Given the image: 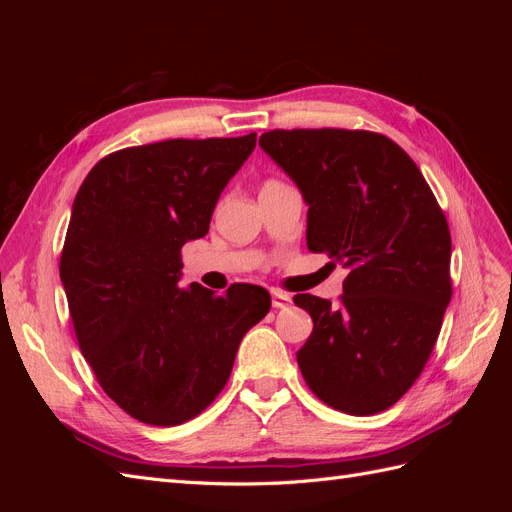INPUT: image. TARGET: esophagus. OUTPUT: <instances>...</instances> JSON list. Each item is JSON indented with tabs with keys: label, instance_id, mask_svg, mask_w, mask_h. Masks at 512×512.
<instances>
[{
	"label": "esophagus",
	"instance_id": "obj_1",
	"mask_svg": "<svg viewBox=\"0 0 512 512\" xmlns=\"http://www.w3.org/2000/svg\"><path fill=\"white\" fill-rule=\"evenodd\" d=\"M271 301H273V307L282 309V307L290 305V294L280 292V290H273V292H271Z\"/></svg>",
	"mask_w": 512,
	"mask_h": 512
}]
</instances>
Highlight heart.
I'll list each match as a JSON object with an SVG mask.
<instances>
[{"instance_id":"b5f03b06","label":"heart","mask_w":512,"mask_h":512,"mask_svg":"<svg viewBox=\"0 0 512 512\" xmlns=\"http://www.w3.org/2000/svg\"><path fill=\"white\" fill-rule=\"evenodd\" d=\"M267 183H277V181H267ZM267 183H265V185H267Z\"/></svg>"}]
</instances>
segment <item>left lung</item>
Returning a JSON list of instances; mask_svg holds the SVG:
<instances>
[{"instance_id":"obj_1","label":"left lung","mask_w":512,"mask_h":512,"mask_svg":"<svg viewBox=\"0 0 512 512\" xmlns=\"http://www.w3.org/2000/svg\"><path fill=\"white\" fill-rule=\"evenodd\" d=\"M260 147L309 205L307 247L350 271L337 305L294 294L314 320L299 369L324 404L378 414L421 376L451 301V232L408 153L367 130H271Z\"/></svg>"}]
</instances>
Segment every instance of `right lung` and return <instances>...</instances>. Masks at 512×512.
<instances>
[{
	"mask_svg": "<svg viewBox=\"0 0 512 512\" xmlns=\"http://www.w3.org/2000/svg\"><path fill=\"white\" fill-rule=\"evenodd\" d=\"M254 147V132L128 147L91 168L74 198L59 260L74 333L104 393L136 421L173 427L203 412L269 314L260 286L179 284L181 247L207 235Z\"/></svg>",
	"mask_w": 512,
	"mask_h": 512,
	"instance_id": "1",
	"label": "right lung"
}]
</instances>
